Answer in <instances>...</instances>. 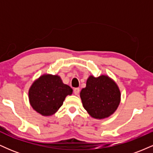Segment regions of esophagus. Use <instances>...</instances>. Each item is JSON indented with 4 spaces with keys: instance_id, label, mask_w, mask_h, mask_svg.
I'll return each mask as SVG.
<instances>
[{
    "instance_id": "1",
    "label": "esophagus",
    "mask_w": 153,
    "mask_h": 153,
    "mask_svg": "<svg viewBox=\"0 0 153 153\" xmlns=\"http://www.w3.org/2000/svg\"><path fill=\"white\" fill-rule=\"evenodd\" d=\"M73 92H74V94L75 95H78L79 92H80V88H75L74 90H73Z\"/></svg>"
}]
</instances>
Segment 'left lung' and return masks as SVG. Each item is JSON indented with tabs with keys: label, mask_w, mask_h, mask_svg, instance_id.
Here are the masks:
<instances>
[{
	"label": "left lung",
	"mask_w": 153,
	"mask_h": 153,
	"mask_svg": "<svg viewBox=\"0 0 153 153\" xmlns=\"http://www.w3.org/2000/svg\"><path fill=\"white\" fill-rule=\"evenodd\" d=\"M82 106L92 118L103 119L113 114L121 101V92L116 82L107 75L87 79L80 93Z\"/></svg>",
	"instance_id": "8db88e82"
}]
</instances>
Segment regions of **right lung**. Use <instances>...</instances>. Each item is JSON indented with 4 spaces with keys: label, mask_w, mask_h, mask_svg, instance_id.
<instances>
[{
    "label": "right lung",
    "mask_w": 153,
    "mask_h": 153,
    "mask_svg": "<svg viewBox=\"0 0 153 153\" xmlns=\"http://www.w3.org/2000/svg\"><path fill=\"white\" fill-rule=\"evenodd\" d=\"M73 94V89L63 83L57 75L44 74L35 80L29 89L31 107L44 117L54 114L62 106L66 96Z\"/></svg>",
    "instance_id": "obj_1"
}]
</instances>
